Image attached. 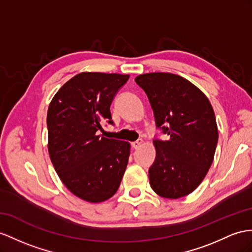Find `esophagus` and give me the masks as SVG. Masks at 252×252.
<instances>
[{"label":"esophagus","mask_w":252,"mask_h":252,"mask_svg":"<svg viewBox=\"0 0 252 252\" xmlns=\"http://www.w3.org/2000/svg\"><path fill=\"white\" fill-rule=\"evenodd\" d=\"M141 144H143V140L138 139V140H136V141H133V143H132L131 145H132V147L134 148V149H137V148H139V147L141 146Z\"/></svg>","instance_id":"obj_1"}]
</instances>
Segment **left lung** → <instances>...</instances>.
Masks as SVG:
<instances>
[{"label":"left lung","mask_w":252,"mask_h":252,"mask_svg":"<svg viewBox=\"0 0 252 252\" xmlns=\"http://www.w3.org/2000/svg\"><path fill=\"white\" fill-rule=\"evenodd\" d=\"M153 109L156 126L168 140H153L157 157L149 168L152 189L178 199L195 190L213 163L218 141L209 99L184 77L165 72L135 77Z\"/></svg>","instance_id":"obj_1"}]
</instances>
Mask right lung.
Segmentation results:
<instances>
[{
	"instance_id": "obj_1",
	"label": "right lung",
	"mask_w": 252,
	"mask_h": 252,
	"mask_svg": "<svg viewBox=\"0 0 252 252\" xmlns=\"http://www.w3.org/2000/svg\"><path fill=\"white\" fill-rule=\"evenodd\" d=\"M130 75L83 72L56 93L48 109L49 154L66 188L88 202L115 195L126 171L130 144L98 134L114 125L111 104Z\"/></svg>"
}]
</instances>
